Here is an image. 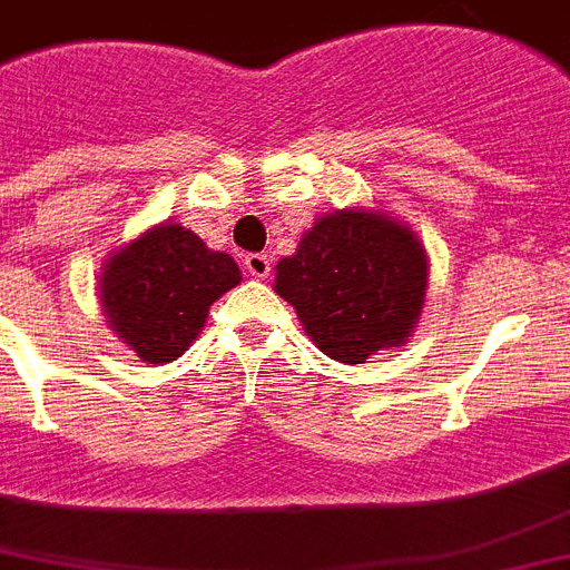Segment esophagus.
Listing matches in <instances>:
<instances>
[{"label":"esophagus","instance_id":"esophagus-1","mask_svg":"<svg viewBox=\"0 0 570 570\" xmlns=\"http://www.w3.org/2000/svg\"><path fill=\"white\" fill-rule=\"evenodd\" d=\"M243 263H246L248 275H255V277H266L272 269L269 255H261V252H252V255H246L243 257Z\"/></svg>","mask_w":570,"mask_h":570}]
</instances>
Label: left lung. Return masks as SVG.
I'll return each instance as SVG.
<instances>
[{
    "instance_id": "obj_1",
    "label": "left lung",
    "mask_w": 570,
    "mask_h": 570,
    "mask_svg": "<svg viewBox=\"0 0 570 570\" xmlns=\"http://www.w3.org/2000/svg\"><path fill=\"white\" fill-rule=\"evenodd\" d=\"M425 252L405 226L367 212H336L277 263L275 293L295 307L318 351L362 365L400 347L425 298Z\"/></svg>"
}]
</instances>
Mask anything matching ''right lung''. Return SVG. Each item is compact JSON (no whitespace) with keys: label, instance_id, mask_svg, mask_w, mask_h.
<instances>
[{"label":"right lung","instance_id":"right-lung-1","mask_svg":"<svg viewBox=\"0 0 570 570\" xmlns=\"http://www.w3.org/2000/svg\"><path fill=\"white\" fill-rule=\"evenodd\" d=\"M237 284L240 269L226 252H212L188 228L159 226L109 257L100 301L118 338L161 365L188 351L208 307Z\"/></svg>","mask_w":570,"mask_h":570}]
</instances>
